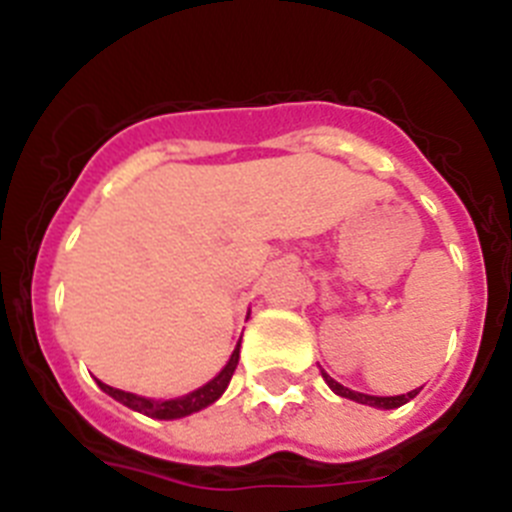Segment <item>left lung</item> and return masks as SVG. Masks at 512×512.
Wrapping results in <instances>:
<instances>
[{"label": "left lung", "instance_id": "left-lung-1", "mask_svg": "<svg viewBox=\"0 0 512 512\" xmlns=\"http://www.w3.org/2000/svg\"><path fill=\"white\" fill-rule=\"evenodd\" d=\"M323 379H325V382H328V387L333 392H336V395L348 397V400H354V402H361V405H372V408H384V410L400 408V405H405V402H410L415 395H418V390H413V392H408V395H397V397H374V395H364V392L348 390V387L338 384L336 379L328 377V374H325V372H323Z\"/></svg>", "mask_w": 512, "mask_h": 512}]
</instances>
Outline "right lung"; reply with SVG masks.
<instances>
[{"label": "right lung", "mask_w": 512, "mask_h": 512, "mask_svg": "<svg viewBox=\"0 0 512 512\" xmlns=\"http://www.w3.org/2000/svg\"><path fill=\"white\" fill-rule=\"evenodd\" d=\"M238 356H241V343L235 346L233 356H230L228 364L223 366V372L217 374L212 382H207L205 387H200V390L189 392V395L176 397V400H146V397H138V395H133V392L115 390V387H110V384H104V382H97V384L102 387L104 392H107V395L115 397L117 402H122V405H128V408L138 410V413L148 415V418L174 420V418H184V415H192V413H197V410L207 408V405H212L217 397L223 395L225 387L230 384V377H233L235 366H238Z\"/></svg>", "instance_id": "obj_1"}]
</instances>
